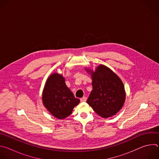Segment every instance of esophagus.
<instances>
[{"instance_id":"obj_1","label":"esophagus","mask_w":159,"mask_h":159,"mask_svg":"<svg viewBox=\"0 0 159 159\" xmlns=\"http://www.w3.org/2000/svg\"><path fill=\"white\" fill-rule=\"evenodd\" d=\"M80 100L81 102H85V101H86V100H87V98H86V97H83V98H80Z\"/></svg>"}]
</instances>
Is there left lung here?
I'll return each mask as SVG.
<instances>
[{"mask_svg": "<svg viewBox=\"0 0 159 159\" xmlns=\"http://www.w3.org/2000/svg\"><path fill=\"white\" fill-rule=\"evenodd\" d=\"M91 74L93 89L87 102L102 118L115 115L125 101L123 83L116 74L102 65Z\"/></svg>", "mask_w": 159, "mask_h": 159, "instance_id": "8db88e82", "label": "left lung"}]
</instances>
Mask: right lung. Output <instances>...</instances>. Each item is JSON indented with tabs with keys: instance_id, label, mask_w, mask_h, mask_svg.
Listing matches in <instances>:
<instances>
[{
	"instance_id": "obj_1",
	"label": "right lung",
	"mask_w": 159,
	"mask_h": 159,
	"mask_svg": "<svg viewBox=\"0 0 159 159\" xmlns=\"http://www.w3.org/2000/svg\"><path fill=\"white\" fill-rule=\"evenodd\" d=\"M42 98L44 106L58 119L70 116L74 107L80 102L66 87L63 76L58 74H52L48 77Z\"/></svg>"
}]
</instances>
